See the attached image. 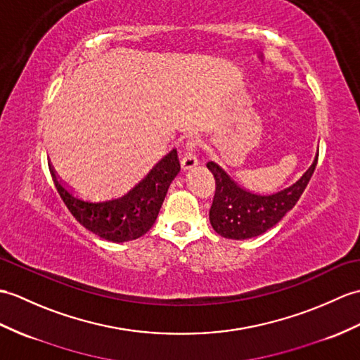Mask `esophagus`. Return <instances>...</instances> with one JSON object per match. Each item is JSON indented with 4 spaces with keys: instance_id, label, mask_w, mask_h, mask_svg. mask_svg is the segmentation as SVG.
<instances>
[{
    "instance_id": "esophagus-1",
    "label": "esophagus",
    "mask_w": 360,
    "mask_h": 360,
    "mask_svg": "<svg viewBox=\"0 0 360 360\" xmlns=\"http://www.w3.org/2000/svg\"><path fill=\"white\" fill-rule=\"evenodd\" d=\"M196 144H198V141L193 136L187 138L186 144H184V158H182V161H181L184 170L193 169V167H196L198 162H199L198 156H196V152H195Z\"/></svg>"
}]
</instances>
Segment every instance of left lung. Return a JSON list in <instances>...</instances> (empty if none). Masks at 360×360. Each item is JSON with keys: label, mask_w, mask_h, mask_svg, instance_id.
I'll return each mask as SVG.
<instances>
[{"label": "left lung", "mask_w": 360, "mask_h": 360, "mask_svg": "<svg viewBox=\"0 0 360 360\" xmlns=\"http://www.w3.org/2000/svg\"><path fill=\"white\" fill-rule=\"evenodd\" d=\"M317 158L293 186L266 195L240 187L218 164L208 161L207 169L212 172L216 187L210 207V222L214 231L227 239L242 240L262 235L274 227L302 196L314 173Z\"/></svg>", "instance_id": "1"}]
</instances>
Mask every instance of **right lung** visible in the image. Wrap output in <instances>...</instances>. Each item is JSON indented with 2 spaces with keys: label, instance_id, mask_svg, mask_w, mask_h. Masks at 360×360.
<instances>
[{
  "label": "right lung",
  "instance_id": "obj_1",
  "mask_svg": "<svg viewBox=\"0 0 360 360\" xmlns=\"http://www.w3.org/2000/svg\"><path fill=\"white\" fill-rule=\"evenodd\" d=\"M181 164L176 148L156 162L135 186L120 196L90 199L77 195L56 176L50 174L64 204L81 225L99 238L112 242L138 239L152 229L172 181L179 173Z\"/></svg>",
  "mask_w": 360,
  "mask_h": 360
}]
</instances>
